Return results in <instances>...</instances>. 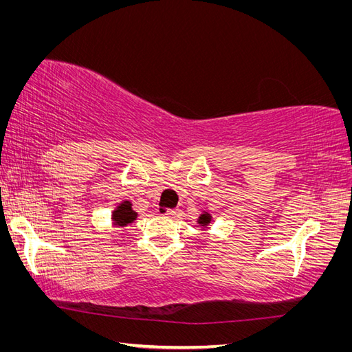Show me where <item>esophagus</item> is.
<instances>
[{
	"label": "esophagus",
	"instance_id": "34e87169",
	"mask_svg": "<svg viewBox=\"0 0 352 352\" xmlns=\"http://www.w3.org/2000/svg\"><path fill=\"white\" fill-rule=\"evenodd\" d=\"M160 208H162V207H160ZM157 210V211H160V214H162V216H175L176 214V212H177V210L176 208H170V210H167V211H162V210Z\"/></svg>",
	"mask_w": 352,
	"mask_h": 352
}]
</instances>
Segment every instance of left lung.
<instances>
[{
    "instance_id": "8db88e82",
    "label": "left lung",
    "mask_w": 352,
    "mask_h": 352,
    "mask_svg": "<svg viewBox=\"0 0 352 352\" xmlns=\"http://www.w3.org/2000/svg\"><path fill=\"white\" fill-rule=\"evenodd\" d=\"M211 220H212V216L210 214V212L208 211H202V214L198 217L197 223H198V226H201V228H207L210 223H211Z\"/></svg>"
}]
</instances>
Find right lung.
<instances>
[{"mask_svg": "<svg viewBox=\"0 0 352 352\" xmlns=\"http://www.w3.org/2000/svg\"><path fill=\"white\" fill-rule=\"evenodd\" d=\"M136 217H138V212L132 210V202L126 199L114 208L111 214V221H113V226L126 228L127 225L133 223Z\"/></svg>", "mask_w": 352, "mask_h": 352, "instance_id": "1", "label": "right lung"}]
</instances>
